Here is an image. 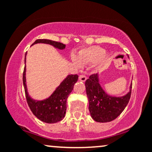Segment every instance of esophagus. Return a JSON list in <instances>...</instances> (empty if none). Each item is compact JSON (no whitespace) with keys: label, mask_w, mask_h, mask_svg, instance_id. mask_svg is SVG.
<instances>
[{"label":"esophagus","mask_w":152,"mask_h":152,"mask_svg":"<svg viewBox=\"0 0 152 152\" xmlns=\"http://www.w3.org/2000/svg\"><path fill=\"white\" fill-rule=\"evenodd\" d=\"M79 80L82 81V82H85L86 80V77L84 75H80V77H79Z\"/></svg>","instance_id":"1"}]
</instances>
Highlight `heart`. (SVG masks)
<instances>
[{
    "label": "heart",
    "mask_w": 152,
    "mask_h": 152,
    "mask_svg": "<svg viewBox=\"0 0 152 152\" xmlns=\"http://www.w3.org/2000/svg\"><path fill=\"white\" fill-rule=\"evenodd\" d=\"M109 54L105 53V50L100 46H91L82 49L77 56L72 57V61L77 66L82 64H90L95 63L98 67L105 64Z\"/></svg>",
    "instance_id": "b5f03b06"
}]
</instances>
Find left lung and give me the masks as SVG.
<instances>
[{"instance_id": "1", "label": "left lung", "mask_w": 152, "mask_h": 152, "mask_svg": "<svg viewBox=\"0 0 152 152\" xmlns=\"http://www.w3.org/2000/svg\"><path fill=\"white\" fill-rule=\"evenodd\" d=\"M86 92L88 99L91 116L97 122H109L121 115L129 103L131 90L126 95L115 97L104 91L99 83L98 74L90 75L86 80ZM132 88V84L130 88Z\"/></svg>"}]
</instances>
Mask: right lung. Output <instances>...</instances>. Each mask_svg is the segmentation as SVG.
Returning <instances> with one entry per match:
<instances>
[{"label":"right lung","mask_w":152,"mask_h":152,"mask_svg":"<svg viewBox=\"0 0 152 152\" xmlns=\"http://www.w3.org/2000/svg\"><path fill=\"white\" fill-rule=\"evenodd\" d=\"M45 43L52 45L59 50H64L66 45L47 39H38L33 43ZM25 66L23 72V84L26 94L27 103L31 112L37 119L48 124H54L62 120L66 115V101L69 94L73 89L75 84L78 80L77 75H70L63 81L54 92L47 99L43 100H35L28 96L26 84V55Z\"/></svg>","instance_id":"obj_1"}]
</instances>
